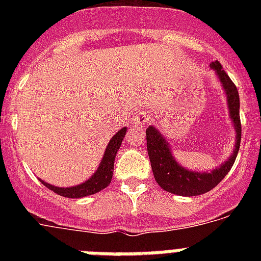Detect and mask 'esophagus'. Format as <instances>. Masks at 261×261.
I'll list each match as a JSON object with an SVG mask.
<instances>
[{
	"instance_id": "esophagus-1",
	"label": "esophagus",
	"mask_w": 261,
	"mask_h": 261,
	"mask_svg": "<svg viewBox=\"0 0 261 261\" xmlns=\"http://www.w3.org/2000/svg\"><path fill=\"white\" fill-rule=\"evenodd\" d=\"M151 119V115L147 114V112H140V114H136L133 116L132 123L133 125H138V126H142Z\"/></svg>"
}]
</instances>
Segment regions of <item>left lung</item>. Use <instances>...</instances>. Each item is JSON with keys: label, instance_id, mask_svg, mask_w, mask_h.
I'll return each instance as SVG.
<instances>
[{"label": "left lung", "instance_id": "8db88e82", "mask_svg": "<svg viewBox=\"0 0 261 261\" xmlns=\"http://www.w3.org/2000/svg\"><path fill=\"white\" fill-rule=\"evenodd\" d=\"M211 69L216 71L221 86L223 87L226 99H227L229 116L235 130L234 149L225 162L221 163L218 167L213 168L212 171L188 170L175 159V156L172 155L170 142L155 126L150 125L146 129V147L155 181L161 188L177 196L191 197V196H199L213 190L231 170L235 158L238 155L239 146H241L242 126L241 117H239L238 90L232 84L229 75L226 74V71L223 70L220 62H212Z\"/></svg>", "mask_w": 261, "mask_h": 261}]
</instances>
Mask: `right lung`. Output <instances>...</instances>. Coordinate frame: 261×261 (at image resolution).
<instances>
[{"mask_svg":"<svg viewBox=\"0 0 261 261\" xmlns=\"http://www.w3.org/2000/svg\"><path fill=\"white\" fill-rule=\"evenodd\" d=\"M125 133L126 126H124V128L120 129L114 137L111 138L107 147H106L105 154H103V158L100 161L98 170L87 180H85L84 183L73 187H56L47 183V181L41 180V179H39V180L44 184L48 190L53 191V192L60 196H64V197H69V199H81V197H86V196L100 192L102 190H105L106 187L110 186L112 175H114V163L115 158H116V153L119 150V147L121 146V144H123Z\"/></svg>","mask_w":261,"mask_h":261,"instance_id":"obj_1","label":"right lung"}]
</instances>
